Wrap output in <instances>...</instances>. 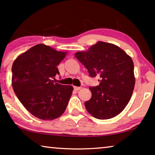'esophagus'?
<instances>
[{
  "instance_id": "esophagus-1",
  "label": "esophagus",
  "mask_w": 155,
  "mask_h": 155,
  "mask_svg": "<svg viewBox=\"0 0 155 155\" xmlns=\"http://www.w3.org/2000/svg\"><path fill=\"white\" fill-rule=\"evenodd\" d=\"M81 88V87H77V86H74V89L75 90V91H79V90Z\"/></svg>"
}]
</instances>
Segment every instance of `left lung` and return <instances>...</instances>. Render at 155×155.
<instances>
[{"instance_id":"8db88e82","label":"left lung","mask_w":155,"mask_h":155,"mask_svg":"<svg viewBox=\"0 0 155 155\" xmlns=\"http://www.w3.org/2000/svg\"><path fill=\"white\" fill-rule=\"evenodd\" d=\"M75 57L86 68L90 77L100 76V85L90 87L92 97L85 102L87 112L95 118H112L124 110L135 85L131 58L113 44L98 41Z\"/></svg>"}]
</instances>
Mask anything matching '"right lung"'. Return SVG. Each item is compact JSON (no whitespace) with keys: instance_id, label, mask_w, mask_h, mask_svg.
Wrapping results in <instances>:
<instances>
[{"instance_id":"add662e5","label":"right lung","mask_w":155,"mask_h":155,"mask_svg":"<svg viewBox=\"0 0 155 155\" xmlns=\"http://www.w3.org/2000/svg\"><path fill=\"white\" fill-rule=\"evenodd\" d=\"M66 52L39 44L14 61L12 84L21 103L34 116L52 120L63 114L73 91L71 85L54 83L57 66Z\"/></svg>"}]
</instances>
